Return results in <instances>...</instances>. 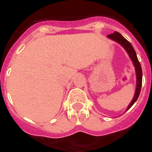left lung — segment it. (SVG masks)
I'll return each instance as SVG.
<instances>
[{"label": "left lung", "mask_w": 152, "mask_h": 152, "mask_svg": "<svg viewBox=\"0 0 152 152\" xmlns=\"http://www.w3.org/2000/svg\"><path fill=\"white\" fill-rule=\"evenodd\" d=\"M107 37L111 39L114 40V41L118 42L119 44H120V45L124 48L125 50L127 52L128 55L129 56L130 58H131V60L132 61V63H133L134 66H135V73H136V88H135V92L133 99H132V100L131 101V103H130V104L129 105V107L126 109V110H128L135 103V101H136L138 97H139V94H140L142 81V67H141L140 62H139V60H138V58H137L136 56V52H135V49H134V48L132 47V45L129 42L127 39H126L120 33H118V32H115V33H113V34L108 35Z\"/></svg>", "instance_id": "1"}]
</instances>
